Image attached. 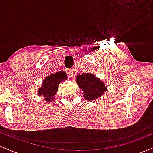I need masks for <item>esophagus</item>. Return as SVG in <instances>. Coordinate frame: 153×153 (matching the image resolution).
Instances as JSON below:
<instances>
[{
  "label": "esophagus",
  "instance_id": "obj_1",
  "mask_svg": "<svg viewBox=\"0 0 153 153\" xmlns=\"http://www.w3.org/2000/svg\"><path fill=\"white\" fill-rule=\"evenodd\" d=\"M67 73H68V75L69 77H71V78H73V75H74V72H73V70H68V72H67Z\"/></svg>",
  "mask_w": 153,
  "mask_h": 153
}]
</instances>
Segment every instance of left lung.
Segmentation results:
<instances>
[{"label": "left lung", "instance_id": "obj_1", "mask_svg": "<svg viewBox=\"0 0 153 153\" xmlns=\"http://www.w3.org/2000/svg\"><path fill=\"white\" fill-rule=\"evenodd\" d=\"M76 82L78 87L82 91L84 99L88 101L97 100L107 91V86L104 82L91 73L78 75Z\"/></svg>", "mask_w": 153, "mask_h": 153}]
</instances>
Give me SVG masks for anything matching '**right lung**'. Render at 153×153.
<instances>
[{
  "instance_id": "add662e5",
  "label": "right lung",
  "mask_w": 153,
  "mask_h": 153,
  "mask_svg": "<svg viewBox=\"0 0 153 153\" xmlns=\"http://www.w3.org/2000/svg\"><path fill=\"white\" fill-rule=\"evenodd\" d=\"M67 78L68 76L64 71L48 75L43 80L41 87L38 89L37 94L43 96L47 102H52L54 100V96L58 91L59 83L67 80Z\"/></svg>"
}]
</instances>
